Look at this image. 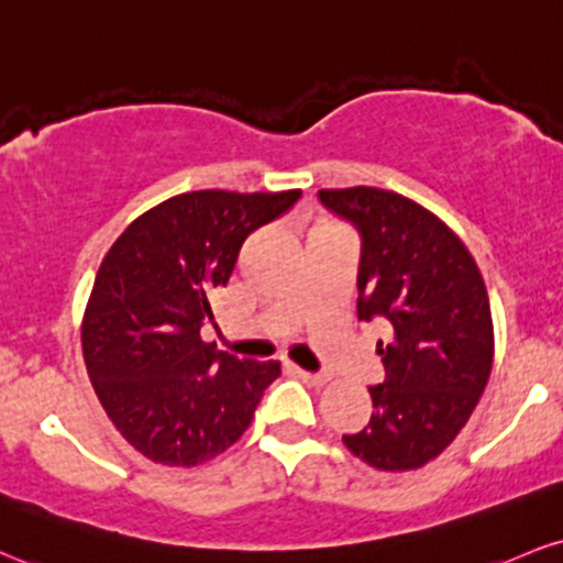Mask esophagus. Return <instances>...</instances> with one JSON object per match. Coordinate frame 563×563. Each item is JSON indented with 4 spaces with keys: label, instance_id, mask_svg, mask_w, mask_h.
Returning <instances> with one entry per match:
<instances>
[{
    "label": "esophagus",
    "instance_id": "34e87169",
    "mask_svg": "<svg viewBox=\"0 0 563 563\" xmlns=\"http://www.w3.org/2000/svg\"><path fill=\"white\" fill-rule=\"evenodd\" d=\"M296 375H299L303 383L314 385V388H320V385H324V383L330 380V377L324 375V372H307V369H296Z\"/></svg>",
    "mask_w": 563,
    "mask_h": 563
}]
</instances>
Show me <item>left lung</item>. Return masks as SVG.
<instances>
[{
    "label": "left lung",
    "instance_id": "8db88e82",
    "mask_svg": "<svg viewBox=\"0 0 563 563\" xmlns=\"http://www.w3.org/2000/svg\"><path fill=\"white\" fill-rule=\"evenodd\" d=\"M362 241L358 320H385V380L369 385V422L343 443L383 472L435 459L483 396L493 367L490 301L475 260L435 214L383 188L320 191Z\"/></svg>",
    "mask_w": 563,
    "mask_h": 563
}]
</instances>
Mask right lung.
I'll list each match as a JSON object with an SVG mask.
<instances>
[{"instance_id":"1","label":"right lung","mask_w":563,"mask_h":563,"mask_svg":"<svg viewBox=\"0 0 563 563\" xmlns=\"http://www.w3.org/2000/svg\"><path fill=\"white\" fill-rule=\"evenodd\" d=\"M301 191L180 194L125 228L101 262L84 317V358L107 417L135 451L196 466L252 424L277 362L201 341L209 294L228 286L241 243Z\"/></svg>"}]
</instances>
